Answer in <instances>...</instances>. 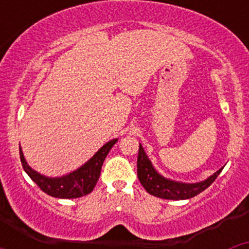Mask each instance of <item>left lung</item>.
<instances>
[{
    "instance_id": "left-lung-1",
    "label": "left lung",
    "mask_w": 249,
    "mask_h": 249,
    "mask_svg": "<svg viewBox=\"0 0 249 249\" xmlns=\"http://www.w3.org/2000/svg\"><path fill=\"white\" fill-rule=\"evenodd\" d=\"M222 169H223V167L204 181L196 182V183L173 181V179H169V178L160 175L153 167L151 160L144 152L143 147L140 143L137 158L138 179L149 195L158 197V198L173 199V201L192 198L195 196L203 192L206 188H208L214 182L215 178L218 177Z\"/></svg>"
}]
</instances>
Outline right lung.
I'll list each match as a JSON object with an SVG mask.
<instances>
[{"mask_svg":"<svg viewBox=\"0 0 249 249\" xmlns=\"http://www.w3.org/2000/svg\"><path fill=\"white\" fill-rule=\"evenodd\" d=\"M117 141L118 138L108 141L80 168L74 169L61 177H47L31 168L27 160H25L21 147H19V158H21V163L25 172L48 196H52L56 198H78L93 191L100 178L103 160Z\"/></svg>","mask_w":249,"mask_h":249,"instance_id":"obj_1","label":"right lung"}]
</instances>
